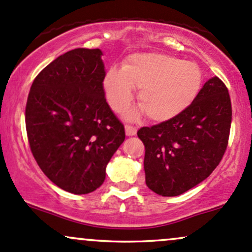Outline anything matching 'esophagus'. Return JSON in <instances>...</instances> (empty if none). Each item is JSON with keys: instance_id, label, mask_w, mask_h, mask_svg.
Returning <instances> with one entry per match:
<instances>
[{"instance_id": "obj_1", "label": "esophagus", "mask_w": 252, "mask_h": 252, "mask_svg": "<svg viewBox=\"0 0 252 252\" xmlns=\"http://www.w3.org/2000/svg\"><path fill=\"white\" fill-rule=\"evenodd\" d=\"M125 131H126V135H134L137 133V127L132 125H125Z\"/></svg>"}]
</instances>
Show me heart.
I'll list each match as a JSON object with an SVG mask.
<instances>
[{
	"mask_svg": "<svg viewBox=\"0 0 252 252\" xmlns=\"http://www.w3.org/2000/svg\"><path fill=\"white\" fill-rule=\"evenodd\" d=\"M203 82L201 69L191 62L162 53H137L124 62L123 70L113 67L104 77L107 100L120 112L133 98L154 121H165L185 111L199 95ZM135 117V112H128Z\"/></svg>",
	"mask_w": 252,
	"mask_h": 252,
	"instance_id": "heart-1",
	"label": "heart"
}]
</instances>
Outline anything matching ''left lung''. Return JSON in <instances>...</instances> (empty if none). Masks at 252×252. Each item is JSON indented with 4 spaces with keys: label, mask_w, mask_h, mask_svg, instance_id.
<instances>
[{
    "label": "left lung",
    "mask_w": 252,
    "mask_h": 252,
    "mask_svg": "<svg viewBox=\"0 0 252 252\" xmlns=\"http://www.w3.org/2000/svg\"><path fill=\"white\" fill-rule=\"evenodd\" d=\"M231 121L227 87L213 77L179 115L141 127L137 134L145 146L146 186L162 196H177L207 179L227 148Z\"/></svg>",
    "instance_id": "obj_1"
}]
</instances>
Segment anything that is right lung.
<instances>
[{
    "mask_svg": "<svg viewBox=\"0 0 252 252\" xmlns=\"http://www.w3.org/2000/svg\"><path fill=\"white\" fill-rule=\"evenodd\" d=\"M98 49H75L38 73L25 120L33 157L49 179L72 194L94 191L125 140V127L104 97Z\"/></svg>",
    "mask_w": 252,
    "mask_h": 252,
    "instance_id": "add662e5",
    "label": "right lung"
}]
</instances>
